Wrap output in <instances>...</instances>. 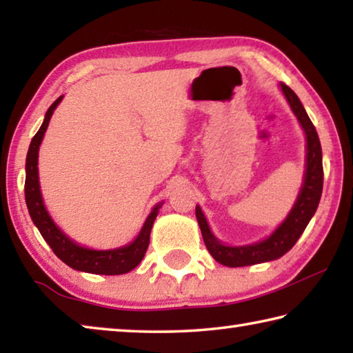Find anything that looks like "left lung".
<instances>
[{
	"label": "left lung",
	"mask_w": 353,
	"mask_h": 353,
	"mask_svg": "<svg viewBox=\"0 0 353 353\" xmlns=\"http://www.w3.org/2000/svg\"><path fill=\"white\" fill-rule=\"evenodd\" d=\"M280 88L285 94L286 101L294 112L299 123L305 132L307 139V155H305V174H303L302 188L292 205L288 216L280 224L272 234L259 243L246 244V246H225L216 236L212 234L207 219L202 213L201 207L196 205V218L202 232V238L208 249V252L218 263L229 268L250 266L256 263H265L277 260L285 255L294 246L296 241L313 218L316 208L319 205L322 194V183H324V170H322V149L318 132L313 126L312 119L307 115L305 109L297 98V94L286 85L280 83Z\"/></svg>",
	"instance_id": "1"
}]
</instances>
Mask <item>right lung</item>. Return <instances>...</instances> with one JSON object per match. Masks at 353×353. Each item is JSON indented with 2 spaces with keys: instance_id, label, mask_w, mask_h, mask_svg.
I'll return each instance as SVG.
<instances>
[{
  "instance_id": "right-lung-1",
  "label": "right lung",
  "mask_w": 353,
  "mask_h": 353,
  "mask_svg": "<svg viewBox=\"0 0 353 353\" xmlns=\"http://www.w3.org/2000/svg\"><path fill=\"white\" fill-rule=\"evenodd\" d=\"M63 97H59L54 103L48 109L43 124H41L39 132L34 135V139L29 145V151L26 155V182H25V198L29 214L34 224L37 225L41 236L45 241L50 244L59 259H61L65 265L73 268L76 271H83L90 274H103V276H118V274H126L132 271L135 266L143 260L146 254V249L149 246V235H151V229L155 218H157L159 208L162 207L163 202H159L157 205L152 208L149 213L145 224H143L139 236L135 240L126 244L123 248L109 249V250H94L83 248L81 244L74 243L71 238H68L63 232L59 229L54 221L51 219L50 213L46 212L43 199H41L40 193V183H39V148L40 143L43 140V135L46 132L50 119L54 113L56 107L61 103Z\"/></svg>"
}]
</instances>
